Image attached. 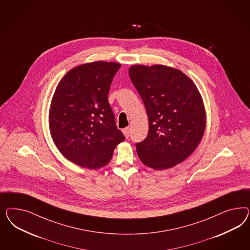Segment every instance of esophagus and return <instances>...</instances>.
I'll return each instance as SVG.
<instances>
[{"label":"esophagus","instance_id":"esophagus-1","mask_svg":"<svg viewBox=\"0 0 250 250\" xmlns=\"http://www.w3.org/2000/svg\"><path fill=\"white\" fill-rule=\"evenodd\" d=\"M123 134L126 138H128L129 136H130V128L125 127V128L123 129Z\"/></svg>","mask_w":250,"mask_h":250}]
</instances>
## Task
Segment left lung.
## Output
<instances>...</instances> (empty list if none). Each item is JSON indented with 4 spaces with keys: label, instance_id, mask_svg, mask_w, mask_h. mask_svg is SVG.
Masks as SVG:
<instances>
[{
    "label": "left lung",
    "instance_id": "left-lung-1",
    "mask_svg": "<svg viewBox=\"0 0 250 250\" xmlns=\"http://www.w3.org/2000/svg\"><path fill=\"white\" fill-rule=\"evenodd\" d=\"M129 76L149 123L146 138L136 144L139 159L156 170L182 163L200 144L206 125L196 85L182 70L165 65H133Z\"/></svg>",
    "mask_w": 250,
    "mask_h": 250
}]
</instances>
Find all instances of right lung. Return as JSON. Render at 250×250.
I'll return each instance as SVG.
<instances>
[{"mask_svg": "<svg viewBox=\"0 0 250 250\" xmlns=\"http://www.w3.org/2000/svg\"><path fill=\"white\" fill-rule=\"evenodd\" d=\"M121 67L94 61L71 68L61 79L49 108V129L61 154L78 166L97 169L125 138L117 128L108 93Z\"/></svg>", "mask_w": 250, "mask_h": 250, "instance_id": "obj_1", "label": "right lung"}]
</instances>
